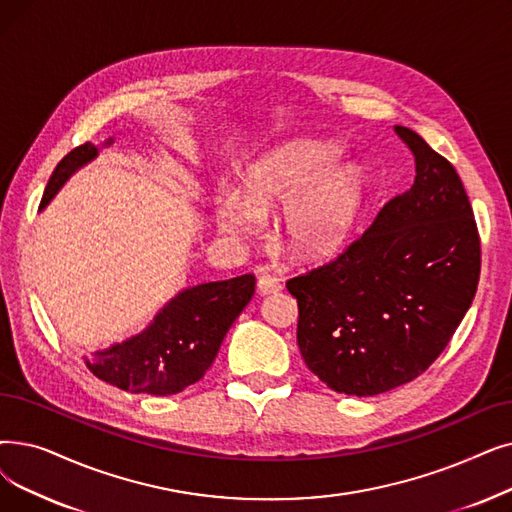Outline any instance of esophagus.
Wrapping results in <instances>:
<instances>
[{
	"label": "esophagus",
	"mask_w": 512,
	"mask_h": 512,
	"mask_svg": "<svg viewBox=\"0 0 512 512\" xmlns=\"http://www.w3.org/2000/svg\"><path fill=\"white\" fill-rule=\"evenodd\" d=\"M257 291H259L261 295L276 293V291H280V280H278L276 276H272V274H263V276H259V280H257Z\"/></svg>",
	"instance_id": "34e87169"
}]
</instances>
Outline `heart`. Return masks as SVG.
<instances>
[{
	"mask_svg": "<svg viewBox=\"0 0 512 512\" xmlns=\"http://www.w3.org/2000/svg\"><path fill=\"white\" fill-rule=\"evenodd\" d=\"M339 150L330 144H291L253 165L244 196L226 194L215 207L217 226L232 236H253L265 211L286 205L284 230L301 255L335 251L358 217L364 177L358 167H337Z\"/></svg>",
	"mask_w": 512,
	"mask_h": 512,
	"instance_id": "b5f03b06",
	"label": "heart"
}]
</instances>
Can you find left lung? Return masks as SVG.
Instances as JSON below:
<instances>
[{
	"label": "left lung",
	"instance_id": "obj_1",
	"mask_svg": "<svg viewBox=\"0 0 512 512\" xmlns=\"http://www.w3.org/2000/svg\"><path fill=\"white\" fill-rule=\"evenodd\" d=\"M393 131L414 154L412 188L335 259L286 280L307 368L345 395H379L425 372L479 284L481 240L460 175L416 131Z\"/></svg>",
	"mask_w": 512,
	"mask_h": 512
}]
</instances>
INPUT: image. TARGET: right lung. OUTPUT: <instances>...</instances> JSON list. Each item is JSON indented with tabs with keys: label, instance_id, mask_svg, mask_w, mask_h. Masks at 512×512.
Here are the masks:
<instances>
[{
	"label": "right lung",
	"instance_id": "1",
	"mask_svg": "<svg viewBox=\"0 0 512 512\" xmlns=\"http://www.w3.org/2000/svg\"><path fill=\"white\" fill-rule=\"evenodd\" d=\"M96 154L98 150L90 142L66 154L56 165L39 207H46L69 175ZM253 293V274L186 288L159 311L138 337L106 351H96L85 364L100 381L129 393H180L203 379L226 332Z\"/></svg>",
	"mask_w": 512,
	"mask_h": 512
}]
</instances>
